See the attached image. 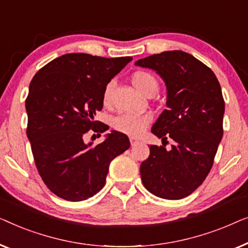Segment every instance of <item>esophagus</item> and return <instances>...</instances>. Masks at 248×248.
Masks as SVG:
<instances>
[{
	"label": "esophagus",
	"mask_w": 248,
	"mask_h": 248,
	"mask_svg": "<svg viewBox=\"0 0 248 248\" xmlns=\"http://www.w3.org/2000/svg\"><path fill=\"white\" fill-rule=\"evenodd\" d=\"M130 144H131V146L137 145L138 144V140L136 138H134V137H130Z\"/></svg>",
	"instance_id": "esophagus-1"
}]
</instances>
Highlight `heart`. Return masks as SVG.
<instances>
[{"label":"heart","instance_id":"b5f03b06","mask_svg":"<svg viewBox=\"0 0 248 248\" xmlns=\"http://www.w3.org/2000/svg\"><path fill=\"white\" fill-rule=\"evenodd\" d=\"M131 83L134 88L139 93L146 94L154 92L158 90V82L151 73L138 71L135 72L131 76ZM113 89V83L110 82L106 86L103 92V102L109 104L111 101V92ZM152 121V117L149 114H136V113H121L117 116L112 121V125L116 130L123 132V134L134 136L137 137L145 130L149 123Z\"/></svg>","mask_w":248,"mask_h":248}]
</instances>
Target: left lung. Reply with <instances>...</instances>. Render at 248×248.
I'll list each match as a JSON object with an SVG mask.
<instances>
[{"instance_id":"left-lung-1","label":"left lung","mask_w":248,"mask_h":248,"mask_svg":"<svg viewBox=\"0 0 248 248\" xmlns=\"http://www.w3.org/2000/svg\"><path fill=\"white\" fill-rule=\"evenodd\" d=\"M151 68L166 85V109L153 124L156 137L174 141L170 151L151 145L140 165L149 192L179 200L201 186L210 172L221 141L225 102L215 73L182 50L163 51L135 62Z\"/></svg>"}]
</instances>
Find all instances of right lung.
Instances as JSON below:
<instances>
[{
	"label": "right lung",
	"mask_w": 248,
	"mask_h": 248,
	"mask_svg": "<svg viewBox=\"0 0 248 248\" xmlns=\"http://www.w3.org/2000/svg\"><path fill=\"white\" fill-rule=\"evenodd\" d=\"M131 61L66 54L33 76L26 100L27 136L38 172L57 197H93L106 184L111 160L130 147L127 136L116 130L95 146L86 144L84 136L91 128L100 134L109 129L94 116L102 110L108 83Z\"/></svg>",
	"instance_id": "right-lung-1"
}]
</instances>
